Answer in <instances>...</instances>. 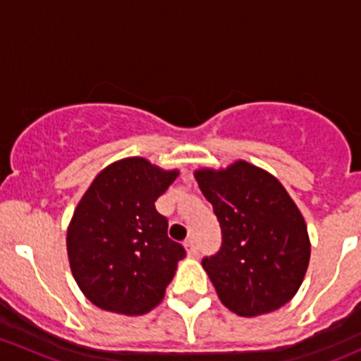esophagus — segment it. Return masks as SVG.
<instances>
[{
  "label": "esophagus",
  "mask_w": 361,
  "mask_h": 361,
  "mask_svg": "<svg viewBox=\"0 0 361 361\" xmlns=\"http://www.w3.org/2000/svg\"><path fill=\"white\" fill-rule=\"evenodd\" d=\"M185 250H187L188 257H197L199 255V248H197V245H195L194 239H188V241L185 243Z\"/></svg>",
  "instance_id": "34e87169"
}]
</instances>
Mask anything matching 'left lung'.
<instances>
[{
  "mask_svg": "<svg viewBox=\"0 0 361 361\" xmlns=\"http://www.w3.org/2000/svg\"><path fill=\"white\" fill-rule=\"evenodd\" d=\"M221 227V248L202 258L228 311L253 318L283 307L304 281L311 258L307 225L276 176L246 160L194 173Z\"/></svg>",
  "mask_w": 361,
  "mask_h": 361,
  "instance_id": "8db88e82",
  "label": "left lung"
}]
</instances>
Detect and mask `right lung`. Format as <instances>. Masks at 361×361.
<instances>
[{
    "label": "right lung",
    "instance_id": "add662e5",
    "mask_svg": "<svg viewBox=\"0 0 361 361\" xmlns=\"http://www.w3.org/2000/svg\"><path fill=\"white\" fill-rule=\"evenodd\" d=\"M178 174L127 157L104 167L80 199L66 235L69 267L103 311L141 316L162 302L185 248L167 238L155 201Z\"/></svg>",
    "mask_w": 361,
    "mask_h": 361
}]
</instances>
